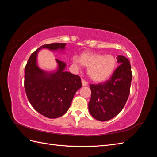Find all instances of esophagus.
Wrapping results in <instances>:
<instances>
[{"instance_id": "esophagus-1", "label": "esophagus", "mask_w": 157, "mask_h": 157, "mask_svg": "<svg viewBox=\"0 0 157 157\" xmlns=\"http://www.w3.org/2000/svg\"><path fill=\"white\" fill-rule=\"evenodd\" d=\"M82 84L83 86H87V85H88V82L85 80L82 79Z\"/></svg>"}]
</instances>
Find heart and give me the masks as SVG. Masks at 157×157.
Instances as JSON below:
<instances>
[{"label":"heart","instance_id":"heart-1","mask_svg":"<svg viewBox=\"0 0 157 157\" xmlns=\"http://www.w3.org/2000/svg\"><path fill=\"white\" fill-rule=\"evenodd\" d=\"M75 64L81 63L88 67V73L94 81L101 82L108 78L113 74L117 66V60L112 55L98 54H83L74 59Z\"/></svg>","mask_w":157,"mask_h":157}]
</instances>
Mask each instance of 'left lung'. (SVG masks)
Here are the masks:
<instances>
[{"label":"left lung","mask_w":157,"mask_h":157,"mask_svg":"<svg viewBox=\"0 0 157 157\" xmlns=\"http://www.w3.org/2000/svg\"><path fill=\"white\" fill-rule=\"evenodd\" d=\"M119 66L106 82L90 84L92 92L89 112L99 121L116 117L124 108L130 94L132 78L131 65L126 57L117 56Z\"/></svg>","instance_id":"8db88e82"}]
</instances>
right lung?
Segmentation results:
<instances>
[{
	"label": "right lung",
	"mask_w": 157,
	"mask_h": 157,
	"mask_svg": "<svg viewBox=\"0 0 157 157\" xmlns=\"http://www.w3.org/2000/svg\"><path fill=\"white\" fill-rule=\"evenodd\" d=\"M65 43H52L41 46L31 55L25 67L24 87L28 100L35 110L49 118L63 116L68 111L76 92L82 87L78 75L65 71L66 64L56 59L58 69L47 72L37 65L39 51L63 50Z\"/></svg>",
	"instance_id": "right-lung-1"
}]
</instances>
